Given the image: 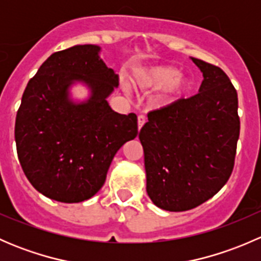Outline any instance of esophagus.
Instances as JSON below:
<instances>
[{
  "mask_svg": "<svg viewBox=\"0 0 261 261\" xmlns=\"http://www.w3.org/2000/svg\"><path fill=\"white\" fill-rule=\"evenodd\" d=\"M146 122V117L144 115H140L138 117V126H139V130H140L141 127H143L144 126V123Z\"/></svg>",
  "mask_w": 261,
  "mask_h": 261,
  "instance_id": "1",
  "label": "esophagus"
}]
</instances>
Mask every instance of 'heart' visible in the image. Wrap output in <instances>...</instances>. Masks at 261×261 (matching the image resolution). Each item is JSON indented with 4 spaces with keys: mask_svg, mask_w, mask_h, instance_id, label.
Returning <instances> with one entry per match:
<instances>
[{
    "mask_svg": "<svg viewBox=\"0 0 261 261\" xmlns=\"http://www.w3.org/2000/svg\"><path fill=\"white\" fill-rule=\"evenodd\" d=\"M133 82L141 89H164V97H177L189 88V81L179 69L170 65L141 68L133 75Z\"/></svg>",
    "mask_w": 261,
    "mask_h": 261,
    "instance_id": "1",
    "label": "heart"
}]
</instances>
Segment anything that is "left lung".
I'll use <instances>...</instances> for the list:
<instances>
[{"instance_id": "obj_1", "label": "left lung", "mask_w": 261, "mask_h": 261, "mask_svg": "<svg viewBox=\"0 0 261 261\" xmlns=\"http://www.w3.org/2000/svg\"><path fill=\"white\" fill-rule=\"evenodd\" d=\"M192 60L203 73L199 93L150 111L139 134L147 194L170 212L194 208L225 186L240 135L238 92L230 78L217 65Z\"/></svg>"}]
</instances>
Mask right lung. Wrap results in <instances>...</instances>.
<instances>
[{"label":"right lung","mask_w":261,"mask_h":261,"mask_svg":"<svg viewBox=\"0 0 261 261\" xmlns=\"http://www.w3.org/2000/svg\"><path fill=\"white\" fill-rule=\"evenodd\" d=\"M96 45H75L51 54L29 81L17 110L15 140L26 178L48 198L78 203L106 180L117 150L138 135L135 114L112 111L106 98L118 74L98 57ZM84 80L91 99L74 105L66 88Z\"/></svg>","instance_id":"add662e5"}]
</instances>
